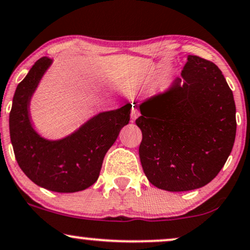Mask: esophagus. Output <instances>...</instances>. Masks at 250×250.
I'll use <instances>...</instances> for the list:
<instances>
[{"mask_svg": "<svg viewBox=\"0 0 250 250\" xmlns=\"http://www.w3.org/2000/svg\"><path fill=\"white\" fill-rule=\"evenodd\" d=\"M138 116H140V112H138V109L136 107L133 106V108H131V120L135 121Z\"/></svg>", "mask_w": 250, "mask_h": 250, "instance_id": "esophagus-1", "label": "esophagus"}]
</instances>
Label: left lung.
Instances as JSON below:
<instances>
[{"instance_id":"obj_1","label":"left lung","mask_w":250,"mask_h":250,"mask_svg":"<svg viewBox=\"0 0 250 250\" xmlns=\"http://www.w3.org/2000/svg\"><path fill=\"white\" fill-rule=\"evenodd\" d=\"M140 158L149 182L183 192L208 184L220 172L236 134L235 102L215 64L197 56L163 92L138 104Z\"/></svg>"}]
</instances>
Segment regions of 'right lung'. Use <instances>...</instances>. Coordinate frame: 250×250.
<instances>
[{"label": "right lung", "mask_w": 250, "mask_h": 250, "mask_svg": "<svg viewBox=\"0 0 250 250\" xmlns=\"http://www.w3.org/2000/svg\"><path fill=\"white\" fill-rule=\"evenodd\" d=\"M53 59L43 57L17 86L9 129L17 163L36 185L59 193L86 190L98 180L104 155L130 120L131 104L95 114L59 140H49L36 130L30 104Z\"/></svg>", "instance_id": "add662e5"}]
</instances>
